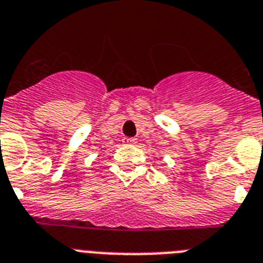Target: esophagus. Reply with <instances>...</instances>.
Returning a JSON list of instances; mask_svg holds the SVG:
<instances>
[{
  "instance_id": "34e87169",
  "label": "esophagus",
  "mask_w": 263,
  "mask_h": 263,
  "mask_svg": "<svg viewBox=\"0 0 263 263\" xmlns=\"http://www.w3.org/2000/svg\"><path fill=\"white\" fill-rule=\"evenodd\" d=\"M123 143L124 144H128V145H131V144H136V139L135 138H124L123 139Z\"/></svg>"
}]
</instances>
